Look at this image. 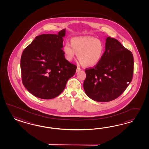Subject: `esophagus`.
Returning <instances> with one entry per match:
<instances>
[{"mask_svg": "<svg viewBox=\"0 0 149 149\" xmlns=\"http://www.w3.org/2000/svg\"><path fill=\"white\" fill-rule=\"evenodd\" d=\"M81 69L79 67H77V70H76V72H79L80 71H81Z\"/></svg>", "mask_w": 149, "mask_h": 149, "instance_id": "obj_1", "label": "esophagus"}]
</instances>
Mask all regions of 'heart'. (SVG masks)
I'll return each instance as SVG.
<instances>
[{
  "instance_id": "heart-1",
  "label": "heart",
  "mask_w": 149,
  "mask_h": 149,
  "mask_svg": "<svg viewBox=\"0 0 149 149\" xmlns=\"http://www.w3.org/2000/svg\"><path fill=\"white\" fill-rule=\"evenodd\" d=\"M102 42L94 37L78 36L71 39V45L65 44L63 52L68 61H72L77 55L81 65L94 67L99 63L104 53Z\"/></svg>"
}]
</instances>
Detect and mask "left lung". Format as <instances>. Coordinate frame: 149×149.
<instances>
[{"label":"left lung","instance_id":"1","mask_svg":"<svg viewBox=\"0 0 149 149\" xmlns=\"http://www.w3.org/2000/svg\"><path fill=\"white\" fill-rule=\"evenodd\" d=\"M105 50L99 63L86 69L84 88L91 99L107 102L117 98L132 80L134 61L131 51L118 41L106 39Z\"/></svg>","mask_w":149,"mask_h":149}]
</instances>
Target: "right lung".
<instances>
[{
	"mask_svg": "<svg viewBox=\"0 0 149 149\" xmlns=\"http://www.w3.org/2000/svg\"><path fill=\"white\" fill-rule=\"evenodd\" d=\"M65 29L58 34L36 36L24 50L21 58L23 85L31 94L41 99L54 98L64 90L77 66L65 58L63 38Z\"/></svg>",
	"mask_w": 149,
	"mask_h": 149,
	"instance_id": "add662e5",
	"label": "right lung"
}]
</instances>
